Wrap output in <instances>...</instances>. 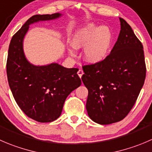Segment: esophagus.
Listing matches in <instances>:
<instances>
[{"mask_svg":"<svg viewBox=\"0 0 152 152\" xmlns=\"http://www.w3.org/2000/svg\"><path fill=\"white\" fill-rule=\"evenodd\" d=\"M77 73H78V75H79V76L80 78H82V75L84 74V72H83V70H79V71L77 72Z\"/></svg>","mask_w":152,"mask_h":152,"instance_id":"34e87169","label":"esophagus"}]
</instances>
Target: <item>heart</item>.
Returning <instances> with one entry per match:
<instances>
[{"mask_svg": "<svg viewBox=\"0 0 152 152\" xmlns=\"http://www.w3.org/2000/svg\"><path fill=\"white\" fill-rule=\"evenodd\" d=\"M74 49L84 48V58L91 64L101 62L106 58L111 45V33L105 26L89 23L78 29L71 41ZM71 55L73 51L69 50Z\"/></svg>", "mask_w": 152, "mask_h": 152, "instance_id": "obj_1", "label": "heart"}]
</instances>
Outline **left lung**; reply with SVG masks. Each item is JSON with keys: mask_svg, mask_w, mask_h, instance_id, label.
I'll return each mask as SVG.
<instances>
[{"mask_svg": "<svg viewBox=\"0 0 152 152\" xmlns=\"http://www.w3.org/2000/svg\"><path fill=\"white\" fill-rule=\"evenodd\" d=\"M121 29L110 53L101 62L82 67L88 90L86 109L101 125L121 121L135 104L146 73L143 47L130 25L120 18Z\"/></svg>", "mask_w": 152, "mask_h": 152, "instance_id": "8db88e82", "label": "left lung"}]
</instances>
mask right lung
<instances>
[{
    "label": "right lung",
    "instance_id": "obj_1",
    "mask_svg": "<svg viewBox=\"0 0 152 152\" xmlns=\"http://www.w3.org/2000/svg\"><path fill=\"white\" fill-rule=\"evenodd\" d=\"M60 16V13L32 16L13 35L9 47L7 73L13 96L22 111L39 123L58 118L67 96L82 84L78 68H66L57 63L33 65L23 53V41L29 25Z\"/></svg>",
    "mask_w": 152,
    "mask_h": 152
}]
</instances>
